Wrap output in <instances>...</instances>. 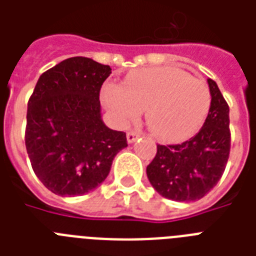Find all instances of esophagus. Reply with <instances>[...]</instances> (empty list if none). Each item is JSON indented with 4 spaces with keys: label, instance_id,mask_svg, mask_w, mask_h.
<instances>
[{
    "label": "esophagus",
    "instance_id": "esophagus-1",
    "mask_svg": "<svg viewBox=\"0 0 256 256\" xmlns=\"http://www.w3.org/2000/svg\"><path fill=\"white\" fill-rule=\"evenodd\" d=\"M138 136H140V134L136 132H128V134H126V140H128V144H132V142H136V140H138Z\"/></svg>",
    "mask_w": 256,
    "mask_h": 256
}]
</instances>
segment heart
<instances>
[{
	"instance_id": "obj_1",
	"label": "heart",
	"mask_w": 256,
	"mask_h": 256,
	"mask_svg": "<svg viewBox=\"0 0 256 256\" xmlns=\"http://www.w3.org/2000/svg\"><path fill=\"white\" fill-rule=\"evenodd\" d=\"M100 98L120 124L136 122L148 108V128L160 140L171 144L195 136L211 104L206 82L170 66L136 70L122 86L106 84Z\"/></svg>"
}]
</instances>
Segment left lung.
Wrapping results in <instances>:
<instances>
[{"label":"left lung","mask_w":256,"mask_h":256,"mask_svg":"<svg viewBox=\"0 0 256 256\" xmlns=\"http://www.w3.org/2000/svg\"><path fill=\"white\" fill-rule=\"evenodd\" d=\"M211 104L202 128L180 144L156 146L146 168L154 190L175 202H194L219 182L230 154V108L216 82L207 80Z\"/></svg>","instance_id":"1"}]
</instances>
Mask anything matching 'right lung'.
I'll list each match as a JSON object with an SVG mask.
<instances>
[{"instance_id": "1", "label": "right lung", "mask_w": 256, "mask_h": 256, "mask_svg": "<svg viewBox=\"0 0 256 256\" xmlns=\"http://www.w3.org/2000/svg\"><path fill=\"white\" fill-rule=\"evenodd\" d=\"M110 66L72 57L38 78L28 104L25 144L38 179L60 196L88 194L128 148L126 134L102 120L100 86Z\"/></svg>"}]
</instances>
